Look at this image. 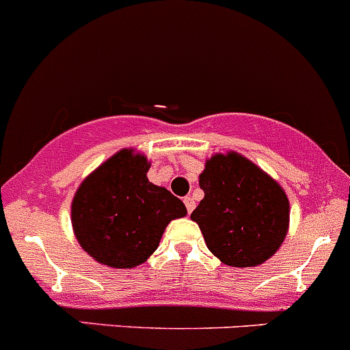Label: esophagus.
Returning a JSON list of instances; mask_svg holds the SVG:
<instances>
[{"instance_id": "esophagus-1", "label": "esophagus", "mask_w": 350, "mask_h": 350, "mask_svg": "<svg viewBox=\"0 0 350 350\" xmlns=\"http://www.w3.org/2000/svg\"><path fill=\"white\" fill-rule=\"evenodd\" d=\"M183 202H185L186 211H188V214H190V212L193 211V208H195V202H193V198H191V197H185V200H183Z\"/></svg>"}]
</instances>
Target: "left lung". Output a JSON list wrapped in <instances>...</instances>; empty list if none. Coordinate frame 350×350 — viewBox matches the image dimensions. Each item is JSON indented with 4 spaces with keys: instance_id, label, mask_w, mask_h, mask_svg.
Instances as JSON below:
<instances>
[{
    "instance_id": "obj_1",
    "label": "left lung",
    "mask_w": 350,
    "mask_h": 350,
    "mask_svg": "<svg viewBox=\"0 0 350 350\" xmlns=\"http://www.w3.org/2000/svg\"><path fill=\"white\" fill-rule=\"evenodd\" d=\"M204 198L191 212L208 250L224 264L252 267L269 259L288 230V198L276 181L238 153L207 160Z\"/></svg>"
}]
</instances>
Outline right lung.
Wrapping results in <instances>:
<instances>
[{"label": "right lung", "instance_id": "obj_1", "mask_svg": "<svg viewBox=\"0 0 350 350\" xmlns=\"http://www.w3.org/2000/svg\"><path fill=\"white\" fill-rule=\"evenodd\" d=\"M146 157L120 150L79 186L72 200V226L81 247L110 267L143 264L159 247L165 226L186 207L148 181Z\"/></svg>", "mask_w": 350, "mask_h": 350}]
</instances>
